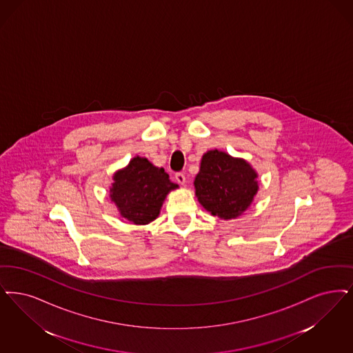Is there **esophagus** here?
Returning a JSON list of instances; mask_svg holds the SVG:
<instances>
[{
    "label": "esophagus",
    "instance_id": "obj_1",
    "mask_svg": "<svg viewBox=\"0 0 353 353\" xmlns=\"http://www.w3.org/2000/svg\"><path fill=\"white\" fill-rule=\"evenodd\" d=\"M174 179H176L177 183H181V185L185 183V174H183V172H177V173L174 174Z\"/></svg>",
    "mask_w": 353,
    "mask_h": 353
}]
</instances>
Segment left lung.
<instances>
[{"instance_id": "obj_1", "label": "left lung", "mask_w": 353, "mask_h": 353, "mask_svg": "<svg viewBox=\"0 0 353 353\" xmlns=\"http://www.w3.org/2000/svg\"><path fill=\"white\" fill-rule=\"evenodd\" d=\"M256 177V172L244 160L218 150L209 151L202 156L194 181L198 201L212 215L236 218L254 199L259 188Z\"/></svg>"}]
</instances>
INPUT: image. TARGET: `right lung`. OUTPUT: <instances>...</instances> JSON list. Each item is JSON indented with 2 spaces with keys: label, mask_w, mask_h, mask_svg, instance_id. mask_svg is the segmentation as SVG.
<instances>
[{
  "label": "right lung",
  "mask_w": 353,
  "mask_h": 353,
  "mask_svg": "<svg viewBox=\"0 0 353 353\" xmlns=\"http://www.w3.org/2000/svg\"><path fill=\"white\" fill-rule=\"evenodd\" d=\"M176 188L163 168L137 156L125 170L115 173L110 197L123 218L135 225H147L156 219L164 198Z\"/></svg>",
  "instance_id": "obj_1"
}]
</instances>
